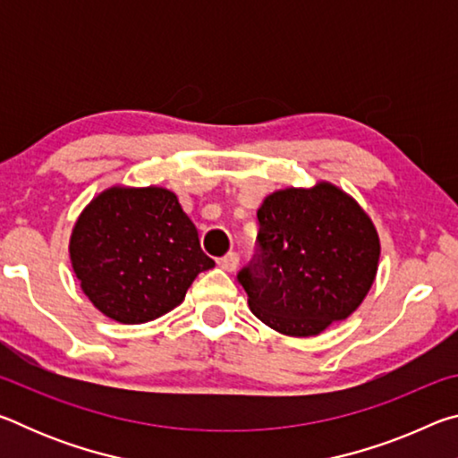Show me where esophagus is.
<instances>
[{
    "label": "esophagus",
    "instance_id": "obj_1",
    "mask_svg": "<svg viewBox=\"0 0 458 458\" xmlns=\"http://www.w3.org/2000/svg\"><path fill=\"white\" fill-rule=\"evenodd\" d=\"M238 262H240V257H238V254H236V252H228L226 257L218 259V267H220V268H224V270H228V273H232V270H236Z\"/></svg>",
    "mask_w": 458,
    "mask_h": 458
}]
</instances>
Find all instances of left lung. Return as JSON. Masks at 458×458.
Here are the masks:
<instances>
[{
  "label": "left lung",
  "mask_w": 458,
  "mask_h": 458,
  "mask_svg": "<svg viewBox=\"0 0 458 458\" xmlns=\"http://www.w3.org/2000/svg\"><path fill=\"white\" fill-rule=\"evenodd\" d=\"M260 250L238 281L248 307L283 335H319L358 309L379 265L366 210L331 182L276 190L259 208Z\"/></svg>",
  "instance_id": "left-lung-1"
}]
</instances>
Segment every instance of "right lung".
<instances>
[{
    "label": "right lung",
    "mask_w": 458,
    "mask_h": 458,
    "mask_svg": "<svg viewBox=\"0 0 458 458\" xmlns=\"http://www.w3.org/2000/svg\"><path fill=\"white\" fill-rule=\"evenodd\" d=\"M68 252L87 299L125 325L169 313L214 267L180 199L159 185L97 193L74 222Z\"/></svg>",
    "instance_id": "add662e5"
}]
</instances>
